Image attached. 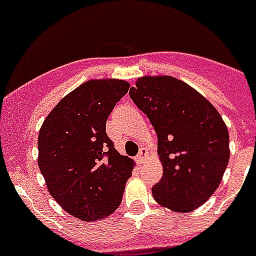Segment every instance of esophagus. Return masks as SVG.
<instances>
[{
  "instance_id": "obj_1",
  "label": "esophagus",
  "mask_w": 256,
  "mask_h": 256,
  "mask_svg": "<svg viewBox=\"0 0 256 256\" xmlns=\"http://www.w3.org/2000/svg\"><path fill=\"white\" fill-rule=\"evenodd\" d=\"M146 159H148V150H146V148H142V150L140 151L138 155L136 156V162H138V164H142V162H146Z\"/></svg>"
}]
</instances>
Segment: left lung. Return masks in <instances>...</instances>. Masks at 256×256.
Instances as JSON below:
<instances>
[{
    "instance_id": "1",
    "label": "left lung",
    "mask_w": 256,
    "mask_h": 256,
    "mask_svg": "<svg viewBox=\"0 0 256 256\" xmlns=\"http://www.w3.org/2000/svg\"><path fill=\"white\" fill-rule=\"evenodd\" d=\"M130 96L158 134L162 177L154 198L173 212L198 209L219 187L230 160L222 116L196 90L169 76L138 78Z\"/></svg>"
}]
</instances>
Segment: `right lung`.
Listing matches in <instances>:
<instances>
[{
	"mask_svg": "<svg viewBox=\"0 0 256 256\" xmlns=\"http://www.w3.org/2000/svg\"><path fill=\"white\" fill-rule=\"evenodd\" d=\"M130 90L120 79H92L62 98L38 134V166L48 192L84 222L116 210L134 162L114 148L106 120Z\"/></svg>",
	"mask_w": 256,
	"mask_h": 256,
	"instance_id": "obj_1",
	"label": "right lung"
}]
</instances>
